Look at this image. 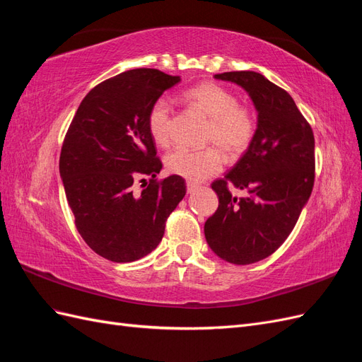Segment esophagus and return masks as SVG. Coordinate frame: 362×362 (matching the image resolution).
I'll return each instance as SVG.
<instances>
[{
	"label": "esophagus",
	"mask_w": 362,
	"mask_h": 362,
	"mask_svg": "<svg viewBox=\"0 0 362 362\" xmlns=\"http://www.w3.org/2000/svg\"><path fill=\"white\" fill-rule=\"evenodd\" d=\"M199 187L198 182H193V181H187V192L189 193H193L196 189Z\"/></svg>",
	"instance_id": "obj_1"
}]
</instances>
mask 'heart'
<instances>
[{
  "instance_id": "1",
  "label": "heart",
  "mask_w": 362,
  "mask_h": 362,
  "mask_svg": "<svg viewBox=\"0 0 362 362\" xmlns=\"http://www.w3.org/2000/svg\"><path fill=\"white\" fill-rule=\"evenodd\" d=\"M182 96L210 117L205 141L216 146L177 148L168 156L166 168L170 173L189 181H202L222 169L223 157L219 147L229 157H237L249 148L257 133V117L250 108L238 104V98L233 92L214 83L190 87ZM170 127L172 105L166 98H158L148 115L149 133L157 145L170 144Z\"/></svg>"
}]
</instances>
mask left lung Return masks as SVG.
Masks as SVG:
<instances>
[{
    "label": "left lung",
    "mask_w": 362,
    "mask_h": 362,
    "mask_svg": "<svg viewBox=\"0 0 362 362\" xmlns=\"http://www.w3.org/2000/svg\"><path fill=\"white\" fill-rule=\"evenodd\" d=\"M249 93L258 112L257 133L235 166L211 189L216 213L204 233L217 257L231 264H252L286 242L308 202L314 185V134L293 98L254 71L216 74ZM234 185L244 192L237 197Z\"/></svg>",
    "instance_id": "left-lung-1"
}]
</instances>
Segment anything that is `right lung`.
<instances>
[{
	"mask_svg": "<svg viewBox=\"0 0 362 362\" xmlns=\"http://www.w3.org/2000/svg\"><path fill=\"white\" fill-rule=\"evenodd\" d=\"M180 81L158 69L122 72L95 86L69 125L60 154L64 193L80 235L105 259L151 254L184 198L178 175L156 180L163 164L148 128L151 105ZM141 176L150 184L136 192L132 184Z\"/></svg>",
	"mask_w": 362,
	"mask_h": 362,
	"instance_id": "obj_1",
	"label": "right lung"
}]
</instances>
